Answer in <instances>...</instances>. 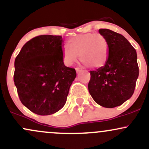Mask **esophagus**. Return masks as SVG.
<instances>
[{
  "mask_svg": "<svg viewBox=\"0 0 149 149\" xmlns=\"http://www.w3.org/2000/svg\"><path fill=\"white\" fill-rule=\"evenodd\" d=\"M76 72H77V73H78V72H80V71H81V69H80V68H78V67H77V68H76Z\"/></svg>",
  "mask_w": 149,
  "mask_h": 149,
  "instance_id": "esophagus-1",
  "label": "esophagus"
}]
</instances>
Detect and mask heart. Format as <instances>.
<instances>
[{"label":"heart","instance_id":"heart-1","mask_svg":"<svg viewBox=\"0 0 149 149\" xmlns=\"http://www.w3.org/2000/svg\"><path fill=\"white\" fill-rule=\"evenodd\" d=\"M70 47L63 49L65 63L72 64L80 57L85 65L100 68L107 63L109 56V43L105 37L100 33L80 34L69 40Z\"/></svg>","mask_w":149,"mask_h":149}]
</instances>
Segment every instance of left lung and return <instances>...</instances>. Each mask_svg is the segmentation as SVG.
<instances>
[{
  "label": "left lung",
  "mask_w": 149,
  "mask_h": 149,
  "mask_svg": "<svg viewBox=\"0 0 149 149\" xmlns=\"http://www.w3.org/2000/svg\"><path fill=\"white\" fill-rule=\"evenodd\" d=\"M109 43L107 63L90 71L88 90L95 102L105 108L120 106L134 93L139 76L137 55L123 36L107 29L99 30Z\"/></svg>",
  "instance_id": "8db88e82"
}]
</instances>
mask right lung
Here are the masks:
<instances>
[{"label":"right lung","mask_w":149,"mask_h":149,"mask_svg":"<svg viewBox=\"0 0 149 149\" xmlns=\"http://www.w3.org/2000/svg\"><path fill=\"white\" fill-rule=\"evenodd\" d=\"M63 61L61 36H38L22 47L15 58L14 82L20 101L31 111L51 115L64 106L76 72Z\"/></svg>","instance_id":"1"}]
</instances>
